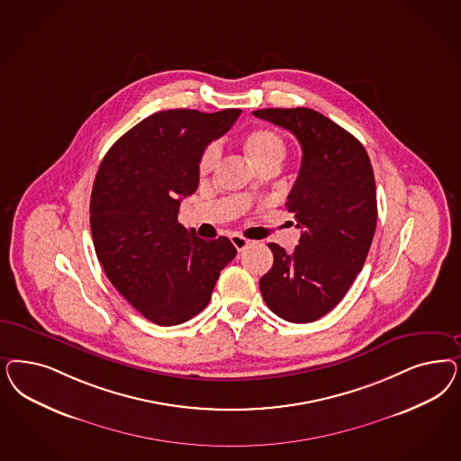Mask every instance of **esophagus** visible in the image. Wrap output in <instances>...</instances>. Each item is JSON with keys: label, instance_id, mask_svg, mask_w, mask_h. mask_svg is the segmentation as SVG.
Instances as JSON below:
<instances>
[{"label": "esophagus", "instance_id": "obj_1", "mask_svg": "<svg viewBox=\"0 0 461 461\" xmlns=\"http://www.w3.org/2000/svg\"><path fill=\"white\" fill-rule=\"evenodd\" d=\"M230 240H232V244H234V248H236L238 251H244V249L251 244L249 239L242 238L240 234H232Z\"/></svg>", "mask_w": 461, "mask_h": 461}]
</instances>
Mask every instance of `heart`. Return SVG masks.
Masks as SVG:
<instances>
[{
	"label": "heart",
	"instance_id": "1",
	"mask_svg": "<svg viewBox=\"0 0 461 461\" xmlns=\"http://www.w3.org/2000/svg\"><path fill=\"white\" fill-rule=\"evenodd\" d=\"M242 148L248 158L253 161L254 166L259 169L267 164L282 163L286 154V146L282 135L275 132L273 129H254L242 137ZM221 149L213 142L203 149L198 159V171L200 175H208L219 161Z\"/></svg>",
	"mask_w": 461,
	"mask_h": 461
}]
</instances>
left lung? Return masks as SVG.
I'll use <instances>...</instances> for the list:
<instances>
[{
    "mask_svg": "<svg viewBox=\"0 0 461 461\" xmlns=\"http://www.w3.org/2000/svg\"><path fill=\"white\" fill-rule=\"evenodd\" d=\"M290 131L302 146L297 181L285 207L302 229L294 253L275 242L273 267L259 280L267 307L307 324L330 312L365 265L376 227L372 163L361 142L311 108L253 112Z\"/></svg>",
    "mask_w": 461,
    "mask_h": 461,
    "instance_id": "1",
    "label": "left lung"
}]
</instances>
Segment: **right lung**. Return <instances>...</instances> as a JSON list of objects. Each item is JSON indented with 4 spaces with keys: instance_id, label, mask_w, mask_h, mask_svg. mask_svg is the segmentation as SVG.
Returning a JSON list of instances; mask_svg holds the SVG:
<instances>
[{
    "instance_id": "obj_1",
    "label": "right lung",
    "mask_w": 461,
    "mask_h": 461,
    "mask_svg": "<svg viewBox=\"0 0 461 461\" xmlns=\"http://www.w3.org/2000/svg\"><path fill=\"white\" fill-rule=\"evenodd\" d=\"M240 110H166L137 123L98 167L89 223L106 278L158 326L202 312L238 254L227 238L203 240L178 222L179 200L198 188V159Z\"/></svg>"
}]
</instances>
